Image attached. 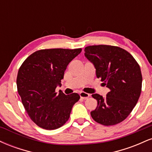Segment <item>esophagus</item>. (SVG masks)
Wrapping results in <instances>:
<instances>
[{"instance_id": "1", "label": "esophagus", "mask_w": 152, "mask_h": 152, "mask_svg": "<svg viewBox=\"0 0 152 152\" xmlns=\"http://www.w3.org/2000/svg\"><path fill=\"white\" fill-rule=\"evenodd\" d=\"M80 96H81L82 99H87L90 96V94L85 93V92H81L80 93Z\"/></svg>"}]
</instances>
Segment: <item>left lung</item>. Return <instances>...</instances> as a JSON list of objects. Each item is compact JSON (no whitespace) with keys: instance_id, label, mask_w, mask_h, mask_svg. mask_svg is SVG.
I'll use <instances>...</instances> for the list:
<instances>
[{"instance_id":"left-lung-1","label":"left lung","mask_w":152,"mask_h":152,"mask_svg":"<svg viewBox=\"0 0 152 152\" xmlns=\"http://www.w3.org/2000/svg\"><path fill=\"white\" fill-rule=\"evenodd\" d=\"M84 51L85 56L94 65L97 78L110 90L105 98L92 94L98 105L91 116L104 126L117 124L130 114L140 96V66L128 51L118 46H89Z\"/></svg>"}]
</instances>
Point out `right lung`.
Returning <instances> with one entry per match:
<instances>
[{
  "instance_id": "right-lung-1",
  "label": "right lung",
  "mask_w": 152,
  "mask_h": 152,
  "mask_svg": "<svg viewBox=\"0 0 152 152\" xmlns=\"http://www.w3.org/2000/svg\"><path fill=\"white\" fill-rule=\"evenodd\" d=\"M81 48H51L37 50L20 66L17 76V89L26 112L41 128L56 129L69 120L71 109L79 100L76 93L66 95L61 91L64 71Z\"/></svg>"
}]
</instances>
